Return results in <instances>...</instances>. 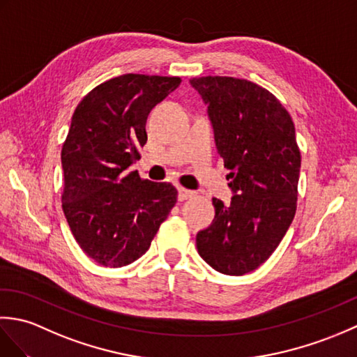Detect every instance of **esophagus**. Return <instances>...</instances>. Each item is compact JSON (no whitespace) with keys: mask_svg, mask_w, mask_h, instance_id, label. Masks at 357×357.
I'll list each match as a JSON object with an SVG mask.
<instances>
[{"mask_svg":"<svg viewBox=\"0 0 357 357\" xmlns=\"http://www.w3.org/2000/svg\"><path fill=\"white\" fill-rule=\"evenodd\" d=\"M195 193L192 190H187L184 187H178V199L179 201H185L188 198H192Z\"/></svg>","mask_w":357,"mask_h":357,"instance_id":"1","label":"esophagus"}]
</instances>
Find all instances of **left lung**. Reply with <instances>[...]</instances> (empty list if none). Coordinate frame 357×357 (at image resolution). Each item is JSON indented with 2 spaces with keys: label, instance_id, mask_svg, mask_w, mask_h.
<instances>
[{
  "label": "left lung",
  "instance_id": "8db88e82",
  "mask_svg": "<svg viewBox=\"0 0 357 357\" xmlns=\"http://www.w3.org/2000/svg\"><path fill=\"white\" fill-rule=\"evenodd\" d=\"M190 84L208 105L234 193L225 206L213 198L215 219L196 247L216 271L242 276L268 259L294 218L301 170L294 124L278 98L252 81L201 77Z\"/></svg>",
  "mask_w": 357,
  "mask_h": 357
}]
</instances>
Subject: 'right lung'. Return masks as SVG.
I'll list each match as a JSON object with an SVG mask.
<instances>
[{
    "mask_svg": "<svg viewBox=\"0 0 357 357\" xmlns=\"http://www.w3.org/2000/svg\"><path fill=\"white\" fill-rule=\"evenodd\" d=\"M179 77L127 73L82 98L61 150L63 211L89 257L118 268L150 247L178 199L172 184L128 172L147 142L150 110L179 86Z\"/></svg>",
    "mask_w": 357,
    "mask_h": 357,
    "instance_id": "1",
    "label": "right lung"
}]
</instances>
